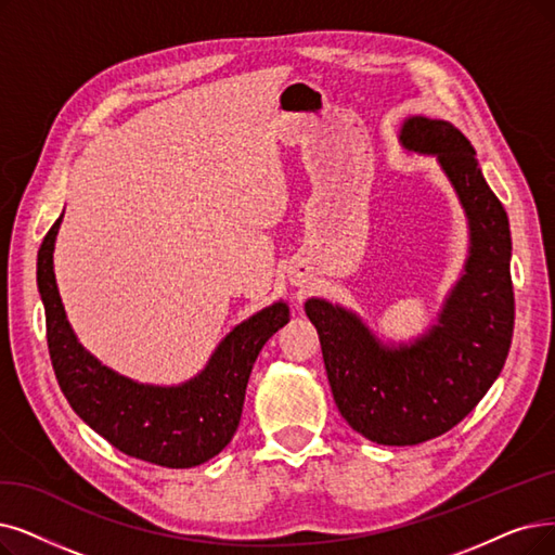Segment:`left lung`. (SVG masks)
I'll use <instances>...</instances> for the list:
<instances>
[{
    "instance_id": "left-lung-1",
    "label": "left lung",
    "mask_w": 555,
    "mask_h": 555,
    "mask_svg": "<svg viewBox=\"0 0 555 555\" xmlns=\"http://www.w3.org/2000/svg\"><path fill=\"white\" fill-rule=\"evenodd\" d=\"M398 141L435 157L467 216L469 255L437 321L412 344H385L341 305L309 298L327 380L341 416L375 444L414 447L444 435L499 378L515 325L509 223L476 150L449 120L410 116Z\"/></svg>"
}]
</instances>
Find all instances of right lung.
Wrapping results in <instances>:
<instances>
[{
  "label": "right lung",
  "instance_id": "obj_1",
  "mask_svg": "<svg viewBox=\"0 0 555 555\" xmlns=\"http://www.w3.org/2000/svg\"><path fill=\"white\" fill-rule=\"evenodd\" d=\"M61 220L63 216L42 238L36 282L46 305L50 358L63 396L83 424L125 455L170 469H189L211 460L232 441L253 364L263 344L289 323V305L278 300L238 323L191 380L172 387L137 383L88 352L65 317L54 278Z\"/></svg>",
  "mask_w": 555,
  "mask_h": 555
}]
</instances>
